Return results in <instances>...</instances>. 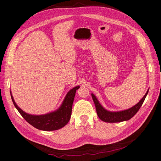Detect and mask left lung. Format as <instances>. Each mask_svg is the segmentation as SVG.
Instances as JSON below:
<instances>
[{"instance_id": "left-lung-1", "label": "left lung", "mask_w": 161, "mask_h": 161, "mask_svg": "<svg viewBox=\"0 0 161 161\" xmlns=\"http://www.w3.org/2000/svg\"><path fill=\"white\" fill-rule=\"evenodd\" d=\"M149 92V89L147 91L146 94L144 95L137 104L133 106V107L127 109V110H121L118 112H111L108 111L103 107L98 99L96 98L94 94H91L92 98L94 102L96 112H97L98 116L99 118L103 121L108 122V123H116V122H121L124 121H127L130 119L133 116L136 114V113L139 111L141 106H142L143 103L146 98V96Z\"/></svg>"}]
</instances>
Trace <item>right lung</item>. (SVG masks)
<instances>
[{
	"label": "right lung",
	"mask_w": 161,
	"mask_h": 161,
	"mask_svg": "<svg viewBox=\"0 0 161 161\" xmlns=\"http://www.w3.org/2000/svg\"><path fill=\"white\" fill-rule=\"evenodd\" d=\"M80 88L76 86L70 89L66 94L61 106L54 112L43 115H31L24 112L16 104L10 91L12 102L22 116L33 127L43 131H54L59 130L67 124L72 112V106L75 93Z\"/></svg>",
	"instance_id": "right-lung-1"
}]
</instances>
